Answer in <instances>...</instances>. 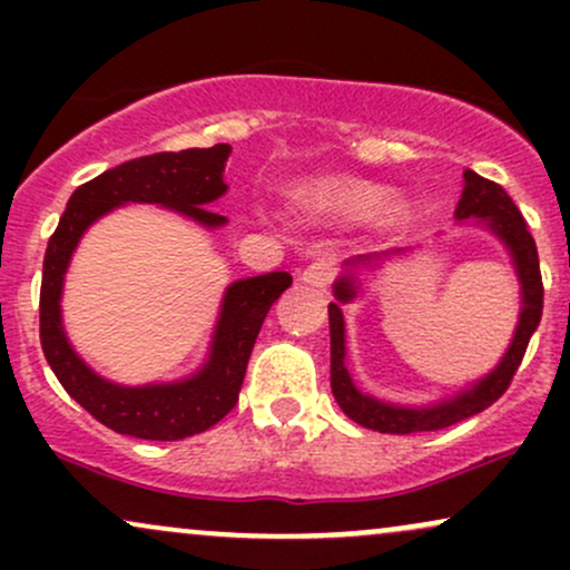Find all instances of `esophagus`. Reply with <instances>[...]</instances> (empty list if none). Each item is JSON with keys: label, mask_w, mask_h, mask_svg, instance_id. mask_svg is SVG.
<instances>
[{"label": "esophagus", "mask_w": 570, "mask_h": 570, "mask_svg": "<svg viewBox=\"0 0 570 570\" xmlns=\"http://www.w3.org/2000/svg\"><path fill=\"white\" fill-rule=\"evenodd\" d=\"M335 263H332V259H326V257H322V259H316V263H311L303 271V284H307V286H316V289H326V286L332 284V278H335Z\"/></svg>", "instance_id": "obj_1"}]
</instances>
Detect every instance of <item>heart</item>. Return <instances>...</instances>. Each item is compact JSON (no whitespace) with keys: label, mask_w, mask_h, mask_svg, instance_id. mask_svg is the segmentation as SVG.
I'll return each mask as SVG.
<instances>
[{"label":"heart","mask_w":570,"mask_h":570,"mask_svg":"<svg viewBox=\"0 0 570 570\" xmlns=\"http://www.w3.org/2000/svg\"><path fill=\"white\" fill-rule=\"evenodd\" d=\"M292 203L299 214L316 222L353 225L375 217L377 225L399 227L407 219V203L385 200V187L353 176H318L292 189Z\"/></svg>","instance_id":"heart-1"}]
</instances>
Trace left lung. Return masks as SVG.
<instances>
[{"mask_svg":"<svg viewBox=\"0 0 570 570\" xmlns=\"http://www.w3.org/2000/svg\"><path fill=\"white\" fill-rule=\"evenodd\" d=\"M455 219L474 222V225L485 227L490 235L501 240L503 248L512 259L517 281H520V316L509 348L503 351L501 362L488 372L485 377L474 381L466 389L455 391L453 396L440 399L431 404H394L364 394L356 383H353L348 367H345V316L343 305L353 303L362 292V278H358V267L377 271L385 259H394L407 254L410 248H394V252L381 254H358L345 263V271L332 286L335 292V303H330V348H332V394L340 410L351 417L358 426L381 431V434H417V431H436L448 429L458 421L476 415V412L488 410L490 404L499 399L512 383L517 367H520L522 356H525L528 343H531L535 326L541 322V307H544V286H541L539 271V252H535V240L528 230L525 219L517 212L514 200L503 193L501 185L482 179L480 174L463 171V193L455 206Z\"/></svg>","mask_w":570,"mask_h":570,"instance_id":"1","label":"left lung"}]
</instances>
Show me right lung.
Here are the masks:
<instances>
[{
	"label": "right lung",
	"instance_id": "right-lung-1",
	"mask_svg": "<svg viewBox=\"0 0 570 570\" xmlns=\"http://www.w3.org/2000/svg\"><path fill=\"white\" fill-rule=\"evenodd\" d=\"M230 144L208 149L158 153L109 168L71 193L42 265L39 340L45 358L67 394L98 423L139 440L176 442L219 423L238 402L246 364L273 303L292 286L286 271L233 281L222 297L206 362L193 375L171 383L122 385L107 381L69 343L61 316L63 278L71 254L94 222L128 203L171 208L206 230H219L227 217L206 208L227 193L225 163Z\"/></svg>",
	"mask_w": 570,
	"mask_h": 570
}]
</instances>
